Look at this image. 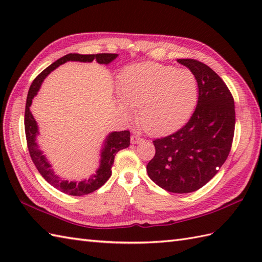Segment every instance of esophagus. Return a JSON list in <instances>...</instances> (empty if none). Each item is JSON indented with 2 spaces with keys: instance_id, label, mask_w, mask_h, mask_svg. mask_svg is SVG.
<instances>
[{
  "instance_id": "obj_1",
  "label": "esophagus",
  "mask_w": 262,
  "mask_h": 262,
  "mask_svg": "<svg viewBox=\"0 0 262 262\" xmlns=\"http://www.w3.org/2000/svg\"><path fill=\"white\" fill-rule=\"evenodd\" d=\"M130 142H132V144H138V143L143 142V138L138 135H133L130 137Z\"/></svg>"
}]
</instances>
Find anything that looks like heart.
<instances>
[{
  "instance_id": "b5f03b06",
  "label": "heart",
  "mask_w": 262,
  "mask_h": 262,
  "mask_svg": "<svg viewBox=\"0 0 262 262\" xmlns=\"http://www.w3.org/2000/svg\"><path fill=\"white\" fill-rule=\"evenodd\" d=\"M119 96L127 105L140 109V121L148 134L163 135L179 129L191 117L198 82L188 69L141 63L121 73Z\"/></svg>"
}]
</instances>
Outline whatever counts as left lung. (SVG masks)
I'll list each match as a JSON object with an SVG mask.
<instances>
[{
  "label": "left lung",
  "instance_id": "8db88e82",
  "mask_svg": "<svg viewBox=\"0 0 262 262\" xmlns=\"http://www.w3.org/2000/svg\"><path fill=\"white\" fill-rule=\"evenodd\" d=\"M178 62L197 77V107L179 130L153 141L155 155L146 171L166 191L187 193L205 186L229 157L235 109L229 88L209 66L191 58Z\"/></svg>",
  "mask_w": 262,
  "mask_h": 262
}]
</instances>
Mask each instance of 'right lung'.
<instances>
[{"label": "right lung", "instance_id": "1", "mask_svg": "<svg viewBox=\"0 0 262 262\" xmlns=\"http://www.w3.org/2000/svg\"><path fill=\"white\" fill-rule=\"evenodd\" d=\"M118 56L117 54H91V55H81V54H68L62 58L57 59L47 69L43 70L35 80L32 81L27 96L26 111H25V130L27 145L29 149V154L32 162L35 163L39 173L42 176L48 183L58 189L59 191L71 194V196H83V194L91 193L96 191L101 186H103L111 176V168H113L115 155L120 149L126 148L130 144V133L129 130L114 132L105 138L104 145L101 152V161H100V168L97 171V174L89 178L88 180H83L80 182L69 181L60 179L58 176L54 173L52 165L48 163L45 155L42 154L40 149L38 148L36 143V136L38 135V126L37 122L30 113V105L32 103V99L36 96L40 89L42 81L45 77L54 71L59 65H62L69 60H76V62H92L96 59L99 64H109L110 62Z\"/></svg>", "mask_w": 262, "mask_h": 262}]
</instances>
